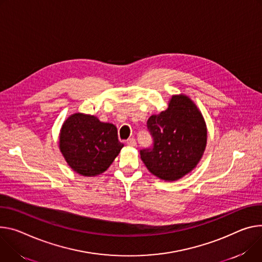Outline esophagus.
Wrapping results in <instances>:
<instances>
[{"mask_svg":"<svg viewBox=\"0 0 262 262\" xmlns=\"http://www.w3.org/2000/svg\"><path fill=\"white\" fill-rule=\"evenodd\" d=\"M126 144H127L128 146L135 147V146H137V142H136V140H135L134 138H130V139H128V140L126 141Z\"/></svg>","mask_w":262,"mask_h":262,"instance_id":"1","label":"esophagus"}]
</instances>
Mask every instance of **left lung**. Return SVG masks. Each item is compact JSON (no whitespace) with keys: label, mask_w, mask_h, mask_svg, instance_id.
<instances>
[{"label":"left lung","mask_w":262,"mask_h":262,"mask_svg":"<svg viewBox=\"0 0 262 262\" xmlns=\"http://www.w3.org/2000/svg\"><path fill=\"white\" fill-rule=\"evenodd\" d=\"M147 128L154 147L141 150L140 155L149 172L173 182L196 167L207 145V125L200 108L187 95H172L167 108L148 118Z\"/></svg>","instance_id":"1"}]
</instances>
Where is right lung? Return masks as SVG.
I'll return each instance as SVG.
<instances>
[{
	"label": "right lung",
	"mask_w": 262,
	"mask_h": 262,
	"mask_svg": "<svg viewBox=\"0 0 262 262\" xmlns=\"http://www.w3.org/2000/svg\"><path fill=\"white\" fill-rule=\"evenodd\" d=\"M58 145L70 168L83 177L103 173L124 146L118 140L114 124L83 113L72 114L66 119Z\"/></svg>",
	"instance_id": "obj_1"
}]
</instances>
